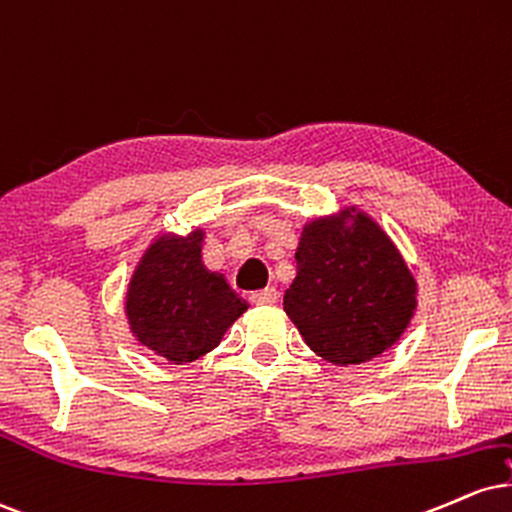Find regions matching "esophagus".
<instances>
[{
  "label": "esophagus",
  "mask_w": 512,
  "mask_h": 512,
  "mask_svg": "<svg viewBox=\"0 0 512 512\" xmlns=\"http://www.w3.org/2000/svg\"><path fill=\"white\" fill-rule=\"evenodd\" d=\"M278 290L275 287H268V290H261L256 294H251V302H254L256 306H273L275 302H278Z\"/></svg>",
  "instance_id": "1"
}]
</instances>
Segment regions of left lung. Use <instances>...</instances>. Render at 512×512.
<instances>
[{"mask_svg":"<svg viewBox=\"0 0 512 512\" xmlns=\"http://www.w3.org/2000/svg\"><path fill=\"white\" fill-rule=\"evenodd\" d=\"M282 306L306 345L335 366L376 359L417 311V280L378 222L357 206L304 222Z\"/></svg>","mask_w":512,"mask_h":512,"instance_id":"1","label":"left lung"}]
</instances>
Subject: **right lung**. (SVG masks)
Returning a JSON list of instances; mask_svg holds the SVG:
<instances>
[{"label":"right lung","mask_w":512,"mask_h":512,"mask_svg":"<svg viewBox=\"0 0 512 512\" xmlns=\"http://www.w3.org/2000/svg\"><path fill=\"white\" fill-rule=\"evenodd\" d=\"M206 230L160 232L138 258L124 297L131 333L172 364H189L220 345L249 309L225 275L203 263Z\"/></svg>","instance_id":"obj_1"}]
</instances>
